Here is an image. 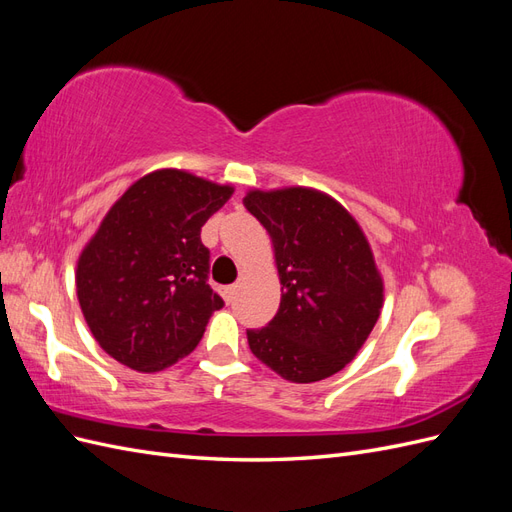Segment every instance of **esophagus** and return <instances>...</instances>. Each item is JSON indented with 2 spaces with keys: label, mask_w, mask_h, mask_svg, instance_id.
<instances>
[{
  "label": "esophagus",
  "mask_w": 512,
  "mask_h": 512,
  "mask_svg": "<svg viewBox=\"0 0 512 512\" xmlns=\"http://www.w3.org/2000/svg\"><path fill=\"white\" fill-rule=\"evenodd\" d=\"M237 290H239V286H237V284H232V286H226V288H224V297H226V301H228V303H232V299H235Z\"/></svg>",
  "instance_id": "obj_1"
}]
</instances>
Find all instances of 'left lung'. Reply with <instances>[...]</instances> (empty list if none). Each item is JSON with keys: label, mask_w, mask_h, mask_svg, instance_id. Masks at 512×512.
I'll use <instances>...</instances> for the list:
<instances>
[{"label": "left lung", "mask_w": 512, "mask_h": 512, "mask_svg": "<svg viewBox=\"0 0 512 512\" xmlns=\"http://www.w3.org/2000/svg\"><path fill=\"white\" fill-rule=\"evenodd\" d=\"M245 209L275 247L282 301L262 329H247L258 361L290 382L337 374L361 350L382 307L374 254L352 215L307 188L250 192Z\"/></svg>", "instance_id": "left-lung-1"}]
</instances>
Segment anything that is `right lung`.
I'll return each mask as SVG.
<instances>
[{
  "mask_svg": "<svg viewBox=\"0 0 512 512\" xmlns=\"http://www.w3.org/2000/svg\"><path fill=\"white\" fill-rule=\"evenodd\" d=\"M232 188L164 168L138 179L106 213L76 269L83 316L104 352L136 371L190 354L215 309L200 228Z\"/></svg>",
  "mask_w": 512,
  "mask_h": 512,
  "instance_id": "right-lung-1",
  "label": "right lung"
}]
</instances>
